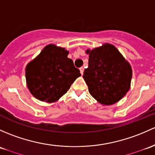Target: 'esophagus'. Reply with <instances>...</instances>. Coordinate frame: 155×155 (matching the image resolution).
I'll return each mask as SVG.
<instances>
[{
	"mask_svg": "<svg viewBox=\"0 0 155 155\" xmlns=\"http://www.w3.org/2000/svg\"><path fill=\"white\" fill-rule=\"evenodd\" d=\"M79 70H80L81 74H83V72H84V68H83V67H81V68H79Z\"/></svg>",
	"mask_w": 155,
	"mask_h": 155,
	"instance_id": "obj_1",
	"label": "esophagus"
}]
</instances>
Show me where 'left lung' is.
<instances>
[{
  "instance_id": "left-lung-1",
  "label": "left lung",
  "mask_w": 155,
  "mask_h": 155,
  "mask_svg": "<svg viewBox=\"0 0 155 155\" xmlns=\"http://www.w3.org/2000/svg\"><path fill=\"white\" fill-rule=\"evenodd\" d=\"M86 53L89 54L88 68L84 69L83 78L89 93L102 105L116 103L130 88L132 71L129 63L109 44Z\"/></svg>"
}]
</instances>
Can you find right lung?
I'll use <instances>...</instances> for the list:
<instances>
[{
  "label": "right lung",
  "instance_id": "1",
  "mask_svg": "<svg viewBox=\"0 0 155 155\" xmlns=\"http://www.w3.org/2000/svg\"><path fill=\"white\" fill-rule=\"evenodd\" d=\"M64 48L53 45L45 47L26 68V80L36 99L53 102L62 97L72 83L81 76Z\"/></svg>",
  "mask_w": 155,
  "mask_h": 155
}]
</instances>
